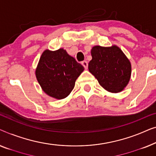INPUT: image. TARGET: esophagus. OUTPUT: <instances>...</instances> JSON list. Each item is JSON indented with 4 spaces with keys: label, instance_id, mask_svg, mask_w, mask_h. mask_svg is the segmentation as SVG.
<instances>
[{
    "label": "esophagus",
    "instance_id": "obj_1",
    "mask_svg": "<svg viewBox=\"0 0 156 156\" xmlns=\"http://www.w3.org/2000/svg\"><path fill=\"white\" fill-rule=\"evenodd\" d=\"M82 65L83 66V67L85 68V69H87V66H88V63H87V62L86 61H82Z\"/></svg>",
    "mask_w": 156,
    "mask_h": 156
}]
</instances>
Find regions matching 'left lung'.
<instances>
[{"instance_id":"obj_1","label":"left lung","mask_w":156,"mask_h":156,"mask_svg":"<svg viewBox=\"0 0 156 156\" xmlns=\"http://www.w3.org/2000/svg\"><path fill=\"white\" fill-rule=\"evenodd\" d=\"M89 71L106 90L117 93L128 85L131 78L130 61L117 46H95L91 49Z\"/></svg>"}]
</instances>
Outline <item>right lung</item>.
<instances>
[{"instance_id": "1", "label": "right lung", "mask_w": 156, "mask_h": 156, "mask_svg": "<svg viewBox=\"0 0 156 156\" xmlns=\"http://www.w3.org/2000/svg\"><path fill=\"white\" fill-rule=\"evenodd\" d=\"M84 67L66 50H45L35 71L37 81L46 94L55 99L66 98L75 86Z\"/></svg>"}]
</instances>
